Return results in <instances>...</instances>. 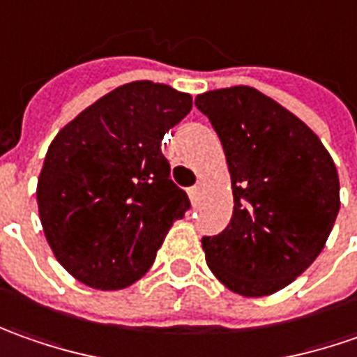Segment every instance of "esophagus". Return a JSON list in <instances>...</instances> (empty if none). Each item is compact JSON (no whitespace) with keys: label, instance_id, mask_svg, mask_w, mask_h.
Here are the masks:
<instances>
[{"label":"esophagus","instance_id":"esophagus-1","mask_svg":"<svg viewBox=\"0 0 357 357\" xmlns=\"http://www.w3.org/2000/svg\"><path fill=\"white\" fill-rule=\"evenodd\" d=\"M202 191H203V183H195L193 188H190V190H188V193H190L191 202L193 203L197 202V197L202 195Z\"/></svg>","mask_w":357,"mask_h":357}]
</instances>
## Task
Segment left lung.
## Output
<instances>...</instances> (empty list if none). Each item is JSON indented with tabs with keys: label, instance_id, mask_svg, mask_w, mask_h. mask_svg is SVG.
I'll use <instances>...</instances> for the list:
<instances>
[{
	"label": "left lung",
	"instance_id": "1",
	"mask_svg": "<svg viewBox=\"0 0 357 357\" xmlns=\"http://www.w3.org/2000/svg\"><path fill=\"white\" fill-rule=\"evenodd\" d=\"M227 158L233 217L203 237L205 261L229 290L268 296L316 261L340 211L332 155L301 118L252 86L199 94Z\"/></svg>",
	"mask_w": 357,
	"mask_h": 357
}]
</instances>
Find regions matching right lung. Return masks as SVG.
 <instances>
[{
	"mask_svg": "<svg viewBox=\"0 0 357 357\" xmlns=\"http://www.w3.org/2000/svg\"><path fill=\"white\" fill-rule=\"evenodd\" d=\"M190 110L188 93L134 80L84 108L51 142L37 181L39 217L56 261L82 284H134L190 209L160 148Z\"/></svg>",
	"mask_w": 357,
	"mask_h": 357,
	"instance_id": "obj_1",
	"label": "right lung"
}]
</instances>
